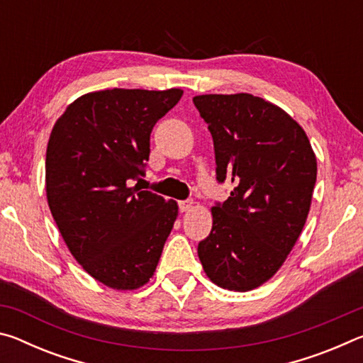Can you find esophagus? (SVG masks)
Instances as JSON below:
<instances>
[{"instance_id": "obj_1", "label": "esophagus", "mask_w": 363, "mask_h": 363, "mask_svg": "<svg viewBox=\"0 0 363 363\" xmlns=\"http://www.w3.org/2000/svg\"><path fill=\"white\" fill-rule=\"evenodd\" d=\"M194 208V200H182L179 201V210L184 211H190Z\"/></svg>"}]
</instances>
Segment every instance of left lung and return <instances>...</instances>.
Returning <instances> with one entry per match:
<instances>
[{"label": "left lung", "instance_id": "1", "mask_svg": "<svg viewBox=\"0 0 363 363\" xmlns=\"http://www.w3.org/2000/svg\"><path fill=\"white\" fill-rule=\"evenodd\" d=\"M194 104L213 136L218 181L235 184L229 199L211 208L200 262L224 290H255L277 274L303 232L315 153L299 123L262 97L201 94Z\"/></svg>", "mask_w": 363, "mask_h": 363}]
</instances>
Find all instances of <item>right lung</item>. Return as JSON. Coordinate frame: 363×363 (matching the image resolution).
Instances as JSON below:
<instances>
[{"label":"right lung","instance_id":"1","mask_svg":"<svg viewBox=\"0 0 363 363\" xmlns=\"http://www.w3.org/2000/svg\"><path fill=\"white\" fill-rule=\"evenodd\" d=\"M184 91L104 89L73 101L46 150V196L67 248L113 290L152 279L177 203L133 186L150 155V133Z\"/></svg>","mask_w":363,"mask_h":363}]
</instances>
